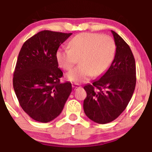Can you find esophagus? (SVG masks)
<instances>
[{
  "label": "esophagus",
  "mask_w": 152,
  "mask_h": 152,
  "mask_svg": "<svg viewBox=\"0 0 152 152\" xmlns=\"http://www.w3.org/2000/svg\"><path fill=\"white\" fill-rule=\"evenodd\" d=\"M72 88H73V90H76L77 89V88H80V85H78V84H77V83H74V84H72Z\"/></svg>",
  "instance_id": "1"
}]
</instances>
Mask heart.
<instances>
[{
  "label": "heart",
  "instance_id": "1",
  "mask_svg": "<svg viewBox=\"0 0 152 152\" xmlns=\"http://www.w3.org/2000/svg\"><path fill=\"white\" fill-rule=\"evenodd\" d=\"M70 49L57 51L59 66L65 71L73 68L79 59L80 65L66 75V79L84 83L92 76L103 75L112 64L116 54V43L111 36L95 33L79 34L71 40Z\"/></svg>",
  "mask_w": 152,
  "mask_h": 152
}]
</instances>
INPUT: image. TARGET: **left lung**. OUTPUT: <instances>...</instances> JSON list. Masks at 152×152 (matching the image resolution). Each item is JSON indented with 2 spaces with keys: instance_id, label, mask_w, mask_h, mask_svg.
<instances>
[{
  "instance_id": "8db88e82",
  "label": "left lung",
  "mask_w": 152,
  "mask_h": 152,
  "mask_svg": "<svg viewBox=\"0 0 152 152\" xmlns=\"http://www.w3.org/2000/svg\"><path fill=\"white\" fill-rule=\"evenodd\" d=\"M116 50L114 59L99 79L84 86L86 116L99 124L111 122L120 116L131 99L136 85V66L129 45L114 31Z\"/></svg>"
}]
</instances>
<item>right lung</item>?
Returning a JSON list of instances; mask_svg holds the SVG:
<instances>
[{"label":"right lung","mask_w":152,"mask_h":152,"mask_svg":"<svg viewBox=\"0 0 152 152\" xmlns=\"http://www.w3.org/2000/svg\"><path fill=\"white\" fill-rule=\"evenodd\" d=\"M72 34L42 31L25 41L19 53L13 88L23 110L38 122L58 116L72 93L70 83H60L63 73L56 59L59 47Z\"/></svg>","instance_id":"1"}]
</instances>
